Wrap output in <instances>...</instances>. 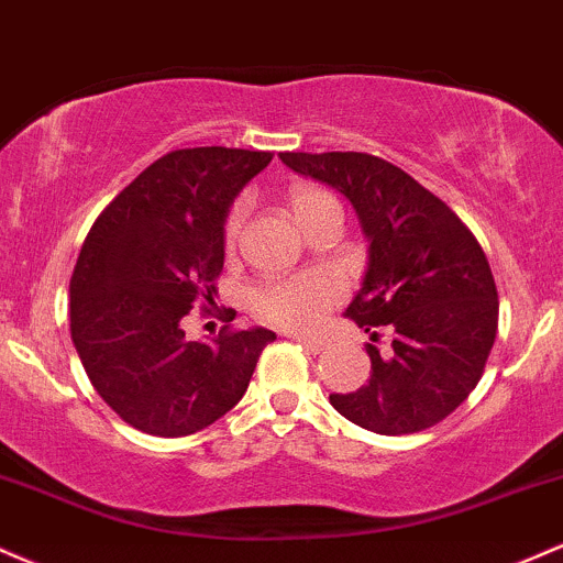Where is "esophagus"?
I'll return each mask as SVG.
<instances>
[{
	"label": "esophagus",
	"mask_w": 563,
	"mask_h": 563,
	"mask_svg": "<svg viewBox=\"0 0 563 563\" xmlns=\"http://www.w3.org/2000/svg\"><path fill=\"white\" fill-rule=\"evenodd\" d=\"M292 340L297 342V345H302V347H306L308 350V353H321V350L323 347H327V342H323V340H316V336H306V334H295L292 336Z\"/></svg>",
	"instance_id": "esophagus-1"
}]
</instances>
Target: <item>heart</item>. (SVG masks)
I'll use <instances>...</instances> for the list:
<instances>
[{
  "instance_id": "obj_1",
  "label": "heart",
  "mask_w": 563,
  "mask_h": 563,
  "mask_svg": "<svg viewBox=\"0 0 563 563\" xmlns=\"http://www.w3.org/2000/svg\"><path fill=\"white\" fill-rule=\"evenodd\" d=\"M287 202L292 216L297 218L302 229L308 227L313 218H319L327 208H334L336 200L327 189L316 187V184H295L287 191ZM244 216H247V202L236 200L223 218V250L231 253L240 242ZM342 297V284L329 274H302L292 279L268 282L253 289L250 295V306L255 316L263 321L274 323L282 329H313L327 319Z\"/></svg>"
}]
</instances>
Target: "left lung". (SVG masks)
<instances>
[{
	"instance_id": "1",
	"label": "left lung",
	"mask_w": 563,
	"mask_h": 563,
	"mask_svg": "<svg viewBox=\"0 0 563 563\" xmlns=\"http://www.w3.org/2000/svg\"><path fill=\"white\" fill-rule=\"evenodd\" d=\"M295 174L353 202L368 268L345 316L389 347L366 345L372 379L329 395L345 419L376 434L440 424L468 398L498 332V289L477 236L438 195L368 152H282Z\"/></svg>"
}]
</instances>
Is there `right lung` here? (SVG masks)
<instances>
[{"mask_svg":"<svg viewBox=\"0 0 563 563\" xmlns=\"http://www.w3.org/2000/svg\"><path fill=\"white\" fill-rule=\"evenodd\" d=\"M271 157L231 147L168 152L86 234L70 276L73 345L99 398L139 432L187 438L213 424L242 400L263 347L276 340L268 329L229 327L213 342L184 336L191 306L218 292L223 218Z\"/></svg>","mask_w":563,"mask_h":563,"instance_id":"obj_1","label":"right lung"}]
</instances>
